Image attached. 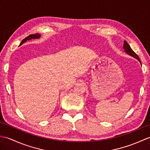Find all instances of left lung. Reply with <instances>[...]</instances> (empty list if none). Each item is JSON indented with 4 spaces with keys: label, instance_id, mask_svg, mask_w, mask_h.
I'll return each instance as SVG.
<instances>
[{
    "label": "left lung",
    "instance_id": "1",
    "mask_svg": "<svg viewBox=\"0 0 150 150\" xmlns=\"http://www.w3.org/2000/svg\"><path fill=\"white\" fill-rule=\"evenodd\" d=\"M123 48L125 49V52H127L128 54H129L131 56H133L134 57L136 58L137 60H139V61L141 62L140 59H139L138 55L135 53V52L132 50V49L131 48V47H130V45H128V43L126 41H124V45H123Z\"/></svg>",
    "mask_w": 150,
    "mask_h": 150
}]
</instances>
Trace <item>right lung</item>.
<instances>
[{
  "mask_svg": "<svg viewBox=\"0 0 150 150\" xmlns=\"http://www.w3.org/2000/svg\"><path fill=\"white\" fill-rule=\"evenodd\" d=\"M40 37V34H30V35L28 36L27 37H26L25 38H24V39L22 41V42H21L20 45H22L24 42H25L27 40H29L30 39H35V38H39Z\"/></svg>",
  "mask_w": 150,
  "mask_h": 150,
  "instance_id": "1",
  "label": "right lung"
}]
</instances>
